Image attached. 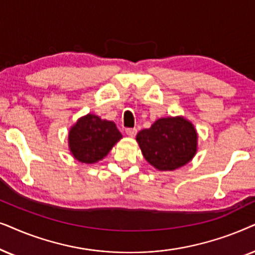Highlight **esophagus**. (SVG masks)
<instances>
[{"label":"esophagus","mask_w":255,"mask_h":255,"mask_svg":"<svg viewBox=\"0 0 255 255\" xmlns=\"http://www.w3.org/2000/svg\"><path fill=\"white\" fill-rule=\"evenodd\" d=\"M137 130L135 129V128H128V129H126V134L128 135L129 137H134L135 135H136Z\"/></svg>","instance_id":"esophagus-1"}]
</instances>
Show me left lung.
<instances>
[{
	"instance_id": "1",
	"label": "left lung",
	"mask_w": 255,
	"mask_h": 255,
	"mask_svg": "<svg viewBox=\"0 0 255 255\" xmlns=\"http://www.w3.org/2000/svg\"><path fill=\"white\" fill-rule=\"evenodd\" d=\"M136 141L145 161L159 171L184 167L198 148L195 126L181 115L157 119L150 128L138 131Z\"/></svg>"
}]
</instances>
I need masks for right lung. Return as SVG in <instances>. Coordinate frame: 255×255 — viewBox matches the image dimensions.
Listing matches in <instances>:
<instances>
[{
    "instance_id": "1",
    "label": "right lung",
    "mask_w": 255,
    "mask_h": 255,
    "mask_svg": "<svg viewBox=\"0 0 255 255\" xmlns=\"http://www.w3.org/2000/svg\"><path fill=\"white\" fill-rule=\"evenodd\" d=\"M122 138L117 125L96 114L79 118L69 130V149L77 161L94 164L101 161Z\"/></svg>"
}]
</instances>
